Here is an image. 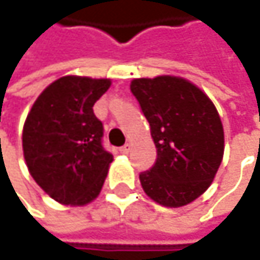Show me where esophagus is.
Here are the masks:
<instances>
[{
	"mask_svg": "<svg viewBox=\"0 0 260 260\" xmlns=\"http://www.w3.org/2000/svg\"><path fill=\"white\" fill-rule=\"evenodd\" d=\"M129 150H131V143H126L125 146H122V147H120V152H122V153H125V155H126V153H129Z\"/></svg>",
	"mask_w": 260,
	"mask_h": 260,
	"instance_id": "obj_1",
	"label": "esophagus"
}]
</instances>
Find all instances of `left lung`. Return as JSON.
I'll use <instances>...</instances> for the list:
<instances>
[{"instance_id":"1","label":"left lung","mask_w":260,"mask_h":260,"mask_svg":"<svg viewBox=\"0 0 260 260\" xmlns=\"http://www.w3.org/2000/svg\"><path fill=\"white\" fill-rule=\"evenodd\" d=\"M131 91L149 122L156 161L140 173L156 203L179 208L203 194L221 164L224 132L211 99L176 77L138 78Z\"/></svg>"}]
</instances>
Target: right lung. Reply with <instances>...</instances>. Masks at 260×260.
<instances>
[{
  "label": "right lung",
  "instance_id": "obj_1",
  "mask_svg": "<svg viewBox=\"0 0 260 260\" xmlns=\"http://www.w3.org/2000/svg\"><path fill=\"white\" fill-rule=\"evenodd\" d=\"M110 84L63 77L42 91L26 116V167L39 186L63 205H85L104 185L113 155L102 144L104 125L93 105Z\"/></svg>",
  "mask_w": 260,
  "mask_h": 260
}]
</instances>
